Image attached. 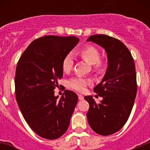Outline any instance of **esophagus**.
<instances>
[{"instance_id":"1","label":"esophagus","mask_w":150,"mask_h":150,"mask_svg":"<svg viewBox=\"0 0 150 150\" xmlns=\"http://www.w3.org/2000/svg\"><path fill=\"white\" fill-rule=\"evenodd\" d=\"M78 98H79V100H82L84 99V97H83V95H78Z\"/></svg>"}]
</instances>
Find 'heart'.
Instances as JSON below:
<instances>
[{"label": "heart", "instance_id": "b5f03b06", "mask_svg": "<svg viewBox=\"0 0 150 150\" xmlns=\"http://www.w3.org/2000/svg\"><path fill=\"white\" fill-rule=\"evenodd\" d=\"M79 55L83 60L88 62L89 64H95L97 69H100L102 67L100 62V52L95 46H87L82 49L79 52ZM74 65V58L71 54H67L62 61V70L64 73H69ZM91 80L82 76H76L67 81L68 88L78 91H85L88 85L91 84Z\"/></svg>", "mask_w": 150, "mask_h": 150}]
</instances>
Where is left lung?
Returning <instances> with one entry per match:
<instances>
[{
	"instance_id": "left-lung-1",
	"label": "left lung",
	"mask_w": 150,
	"mask_h": 150,
	"mask_svg": "<svg viewBox=\"0 0 150 150\" xmlns=\"http://www.w3.org/2000/svg\"><path fill=\"white\" fill-rule=\"evenodd\" d=\"M91 41L104 49L107 67L94 91L103 98L96 104L92 96H85L89 104L87 120L91 129L100 135L120 131L129 117L137 95L136 71L132 54L124 43L105 34L90 36Z\"/></svg>"
}]
</instances>
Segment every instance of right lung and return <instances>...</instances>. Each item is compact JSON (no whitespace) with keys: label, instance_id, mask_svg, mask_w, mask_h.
Segmentation results:
<instances>
[{"label":"right lung","instance_id":"1","mask_svg":"<svg viewBox=\"0 0 150 150\" xmlns=\"http://www.w3.org/2000/svg\"><path fill=\"white\" fill-rule=\"evenodd\" d=\"M79 41L74 36L42 37L28 46L17 64V103L30 128L41 137L57 139L68 128L78 96L65 90L58 99L54 89L63 76L64 58Z\"/></svg>","mask_w":150,"mask_h":150}]
</instances>
